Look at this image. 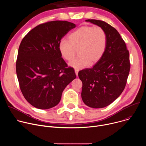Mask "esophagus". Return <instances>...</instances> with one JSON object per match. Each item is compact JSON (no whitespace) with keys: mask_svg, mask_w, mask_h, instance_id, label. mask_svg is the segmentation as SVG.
I'll return each mask as SVG.
<instances>
[{"mask_svg":"<svg viewBox=\"0 0 146 146\" xmlns=\"http://www.w3.org/2000/svg\"><path fill=\"white\" fill-rule=\"evenodd\" d=\"M74 71H75V73H76V76H78V71H79V70H78V69H75Z\"/></svg>","mask_w":146,"mask_h":146,"instance_id":"obj_1","label":"esophagus"}]
</instances>
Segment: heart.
Masks as SVG:
<instances>
[{"label":"heart","instance_id":"obj_1","mask_svg":"<svg viewBox=\"0 0 146 146\" xmlns=\"http://www.w3.org/2000/svg\"><path fill=\"white\" fill-rule=\"evenodd\" d=\"M68 39L62 40L58 48L62 56L69 61L75 57L78 50L79 56L69 64L76 69L96 64L106 49V33L100 27H81L72 33Z\"/></svg>","mask_w":146,"mask_h":146}]
</instances>
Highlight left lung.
Masks as SVG:
<instances>
[{"mask_svg":"<svg viewBox=\"0 0 146 146\" xmlns=\"http://www.w3.org/2000/svg\"><path fill=\"white\" fill-rule=\"evenodd\" d=\"M105 30L107 46L102 58L91 68L80 70L82 82L81 98L90 108L99 109L109 106L122 92L130 70L129 51L118 31L100 20L87 19Z\"/></svg>","mask_w":146,"mask_h":146,"instance_id":"1","label":"left lung"}]
</instances>
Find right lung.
<instances>
[{"label":"right lung","instance_id":"add662e5","mask_svg":"<svg viewBox=\"0 0 146 146\" xmlns=\"http://www.w3.org/2000/svg\"><path fill=\"white\" fill-rule=\"evenodd\" d=\"M76 27L66 21L48 22L34 28L21 41L17 76L24 98L36 108L45 110L56 106L62 92L76 77L58 48L61 39Z\"/></svg>","mask_w":146,"mask_h":146}]
</instances>
